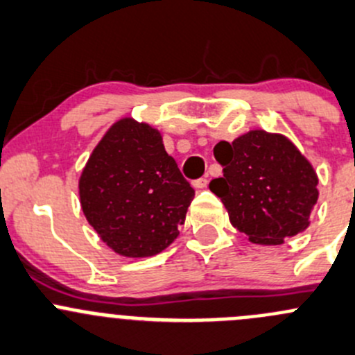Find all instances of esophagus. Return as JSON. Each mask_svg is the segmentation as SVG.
<instances>
[{
	"mask_svg": "<svg viewBox=\"0 0 355 355\" xmlns=\"http://www.w3.org/2000/svg\"><path fill=\"white\" fill-rule=\"evenodd\" d=\"M207 182H209V179L200 178V179H195V181H193V186H195V188H198V189H203L207 186Z\"/></svg>",
	"mask_w": 355,
	"mask_h": 355,
	"instance_id": "34e87169",
	"label": "esophagus"
}]
</instances>
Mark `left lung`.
<instances>
[{"label": "left lung", "mask_w": 355, "mask_h": 355, "mask_svg": "<svg viewBox=\"0 0 355 355\" xmlns=\"http://www.w3.org/2000/svg\"><path fill=\"white\" fill-rule=\"evenodd\" d=\"M214 157L223 178L212 179L210 189L252 243L282 245L309 226L318 176L288 138L255 129L217 143Z\"/></svg>", "instance_id": "8db88e82"}]
</instances>
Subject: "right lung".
Wrapping results in <instances>:
<instances>
[{
	"label": "right lung",
	"mask_w": 355,
	"mask_h": 355,
	"mask_svg": "<svg viewBox=\"0 0 355 355\" xmlns=\"http://www.w3.org/2000/svg\"><path fill=\"white\" fill-rule=\"evenodd\" d=\"M79 196L87 223L112 250L150 257L178 238L195 189L166 152L160 132L125 117L91 153Z\"/></svg>",
	"instance_id": "add662e5"
}]
</instances>
